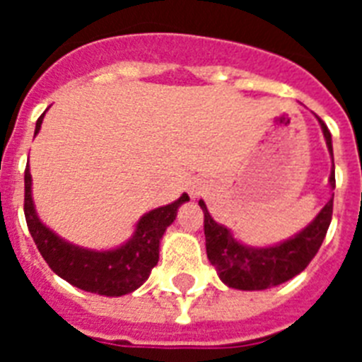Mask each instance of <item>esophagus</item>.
<instances>
[{
	"label": "esophagus",
	"instance_id": "34e87169",
	"mask_svg": "<svg viewBox=\"0 0 362 362\" xmlns=\"http://www.w3.org/2000/svg\"><path fill=\"white\" fill-rule=\"evenodd\" d=\"M190 194H192V197H197L199 196V190H197V188H192Z\"/></svg>",
	"mask_w": 362,
	"mask_h": 362
}]
</instances>
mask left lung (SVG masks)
Here are the masks:
<instances>
[{
    "label": "left lung",
    "instance_id": "left-lung-1",
    "mask_svg": "<svg viewBox=\"0 0 362 362\" xmlns=\"http://www.w3.org/2000/svg\"><path fill=\"white\" fill-rule=\"evenodd\" d=\"M321 124L326 146L334 159L332 134L321 117ZM330 188H335V170L330 172ZM199 206L204 214V239H206V255L217 276L226 286L238 290H267L283 284L292 277L299 276L310 264L321 248L328 232L334 210V197L321 209L315 219L292 238L284 239L272 246H248L235 239L232 230L219 225L210 216L206 204L199 199Z\"/></svg>",
    "mask_w": 362,
    "mask_h": 362
}]
</instances>
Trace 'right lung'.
<instances>
[{
    "instance_id": "obj_1",
    "label": "right lung",
    "mask_w": 362,
    "mask_h": 362,
    "mask_svg": "<svg viewBox=\"0 0 362 362\" xmlns=\"http://www.w3.org/2000/svg\"><path fill=\"white\" fill-rule=\"evenodd\" d=\"M43 116L37 119L34 134L40 132ZM187 201L190 197L183 194L174 203L150 210L137 221L132 238L117 248L90 250L65 241L41 223L32 201L30 168H25V219L37 250L54 274L76 288L99 296H127L148 279L150 272L159 261L163 233L174 223L179 206Z\"/></svg>"
}]
</instances>
